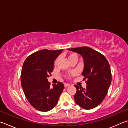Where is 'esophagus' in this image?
<instances>
[{
    "label": "esophagus",
    "mask_w": 128,
    "mask_h": 128,
    "mask_svg": "<svg viewBox=\"0 0 128 128\" xmlns=\"http://www.w3.org/2000/svg\"><path fill=\"white\" fill-rule=\"evenodd\" d=\"M69 86H70V84H68V83H64V87H69Z\"/></svg>",
    "instance_id": "34e87169"
}]
</instances>
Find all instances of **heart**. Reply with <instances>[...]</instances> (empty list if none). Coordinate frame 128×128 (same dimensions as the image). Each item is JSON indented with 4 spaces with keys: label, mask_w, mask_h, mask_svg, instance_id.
Here are the masks:
<instances>
[{
    "label": "heart",
    "mask_w": 128,
    "mask_h": 128,
    "mask_svg": "<svg viewBox=\"0 0 128 128\" xmlns=\"http://www.w3.org/2000/svg\"><path fill=\"white\" fill-rule=\"evenodd\" d=\"M78 58L77 55L75 54V53H71V54H70L68 55L69 60L70 59H72V58ZM58 61H59V58H58V59L56 60V61H55V64H57Z\"/></svg>",
    "instance_id": "1"
}]
</instances>
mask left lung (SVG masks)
<instances>
[{"label":"left lung","instance_id":"obj_1","mask_svg":"<svg viewBox=\"0 0 128 128\" xmlns=\"http://www.w3.org/2000/svg\"><path fill=\"white\" fill-rule=\"evenodd\" d=\"M67 50L82 56L84 62L82 74L84 80H87L84 89L74 86L76 89L74 100L86 110L96 108L104 100L111 82V69L108 60L101 53L87 46Z\"/></svg>","mask_w":128,"mask_h":128}]
</instances>
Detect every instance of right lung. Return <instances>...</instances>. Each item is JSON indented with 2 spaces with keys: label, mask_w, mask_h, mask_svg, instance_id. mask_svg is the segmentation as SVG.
Here are the masks:
<instances>
[{
  "label": "right lung",
  "mask_w": 128,
  "mask_h": 128,
  "mask_svg": "<svg viewBox=\"0 0 128 128\" xmlns=\"http://www.w3.org/2000/svg\"><path fill=\"white\" fill-rule=\"evenodd\" d=\"M63 50H42L25 60L21 71V85L30 104L39 111L46 112L56 105L64 89L59 82L50 87L48 79L54 69V61Z\"/></svg>",
  "instance_id": "obj_1"
}]
</instances>
